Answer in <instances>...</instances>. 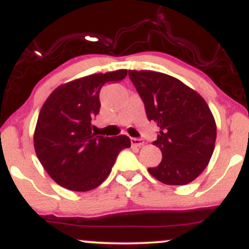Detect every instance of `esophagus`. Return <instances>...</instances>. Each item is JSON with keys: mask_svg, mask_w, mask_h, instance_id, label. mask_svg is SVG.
Segmentation results:
<instances>
[{"mask_svg": "<svg viewBox=\"0 0 249 249\" xmlns=\"http://www.w3.org/2000/svg\"><path fill=\"white\" fill-rule=\"evenodd\" d=\"M130 141H131V144H132V146H136V147H141V146H143V143H144L143 140H141V139H136V137H132V139L130 140Z\"/></svg>", "mask_w": 249, "mask_h": 249, "instance_id": "34e87169", "label": "esophagus"}]
</instances>
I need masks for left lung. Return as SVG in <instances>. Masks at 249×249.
<instances>
[{"mask_svg": "<svg viewBox=\"0 0 249 249\" xmlns=\"http://www.w3.org/2000/svg\"><path fill=\"white\" fill-rule=\"evenodd\" d=\"M148 120L159 126L154 146L161 161L148 168L165 185H186L208 165L214 151L216 125L206 101L178 79L149 71H129Z\"/></svg>", "mask_w": 249, "mask_h": 249, "instance_id": "obj_1", "label": "left lung"}]
</instances>
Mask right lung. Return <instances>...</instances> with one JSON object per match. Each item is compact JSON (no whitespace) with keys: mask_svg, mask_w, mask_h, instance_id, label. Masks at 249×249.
<instances>
[{"mask_svg":"<svg viewBox=\"0 0 249 249\" xmlns=\"http://www.w3.org/2000/svg\"><path fill=\"white\" fill-rule=\"evenodd\" d=\"M126 75L127 71H115L71 81L43 103L34 146L45 170L62 187L76 192L96 189L108 178L119 152L131 144L125 135L96 136L91 129L100 113L102 86Z\"/></svg>","mask_w":249,"mask_h":249,"instance_id":"obj_1","label":"right lung"}]
</instances>
